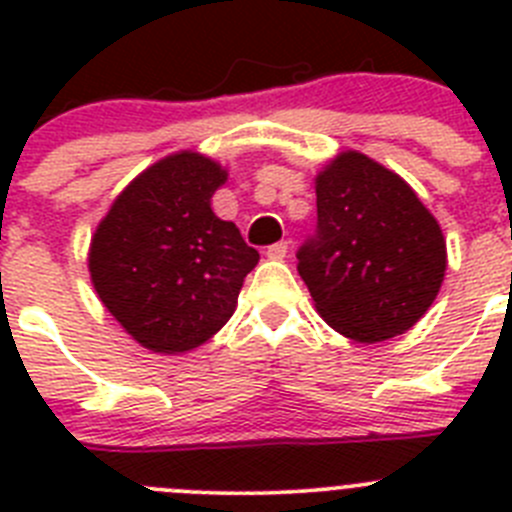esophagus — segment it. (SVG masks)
<instances>
[{"mask_svg":"<svg viewBox=\"0 0 512 512\" xmlns=\"http://www.w3.org/2000/svg\"><path fill=\"white\" fill-rule=\"evenodd\" d=\"M287 251H289L287 241H279V243H271V246L266 248V256H269V259H274V261H282L284 256H287Z\"/></svg>","mask_w":512,"mask_h":512,"instance_id":"esophagus-1","label":"esophagus"}]
</instances>
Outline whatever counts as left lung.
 <instances>
[{
	"mask_svg": "<svg viewBox=\"0 0 512 512\" xmlns=\"http://www.w3.org/2000/svg\"><path fill=\"white\" fill-rule=\"evenodd\" d=\"M315 194L318 228L297 251V271L320 318L359 343L413 328L446 271L436 217L395 171L356 151L320 171Z\"/></svg>",
	"mask_w": 512,
	"mask_h": 512,
	"instance_id": "8db88e82",
	"label": "left lung"
}]
</instances>
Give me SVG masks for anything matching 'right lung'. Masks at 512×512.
Here are the masks:
<instances>
[{
  "instance_id": "right-lung-1",
  "label": "right lung",
  "mask_w": 512,
  "mask_h": 512,
  "mask_svg": "<svg viewBox=\"0 0 512 512\" xmlns=\"http://www.w3.org/2000/svg\"><path fill=\"white\" fill-rule=\"evenodd\" d=\"M212 158L182 151L135 176L97 225L89 274L140 346L184 354L230 320L259 251L212 212L225 182Z\"/></svg>"
}]
</instances>
